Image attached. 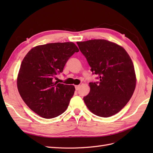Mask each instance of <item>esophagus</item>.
I'll use <instances>...</instances> for the list:
<instances>
[{
  "mask_svg": "<svg viewBox=\"0 0 153 153\" xmlns=\"http://www.w3.org/2000/svg\"><path fill=\"white\" fill-rule=\"evenodd\" d=\"M75 87H76V89L77 91V90H79V88H80V85H76V86H75Z\"/></svg>",
  "mask_w": 153,
  "mask_h": 153,
  "instance_id": "esophagus-1",
  "label": "esophagus"
}]
</instances>
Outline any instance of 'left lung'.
I'll list each match as a JSON object with an SVG mask.
<instances>
[{"instance_id":"obj_1","label":"left lung","mask_w":153,"mask_h":153,"mask_svg":"<svg viewBox=\"0 0 153 153\" xmlns=\"http://www.w3.org/2000/svg\"><path fill=\"white\" fill-rule=\"evenodd\" d=\"M91 71L99 82L89 83L90 92L83 97L91 112L98 116H112L124 107L134 94L136 75L130 56L122 47L105 39L77 42Z\"/></svg>"}]
</instances>
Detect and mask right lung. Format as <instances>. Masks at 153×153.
<instances>
[{"label":"right lung","instance_id":"add662e5","mask_svg":"<svg viewBox=\"0 0 153 153\" xmlns=\"http://www.w3.org/2000/svg\"><path fill=\"white\" fill-rule=\"evenodd\" d=\"M79 49L72 42L48 43L32 48L23 59L17 77L22 99L31 110L44 118L66 111L75 87L54 82L69 58Z\"/></svg>","mask_w":153,"mask_h":153}]
</instances>
